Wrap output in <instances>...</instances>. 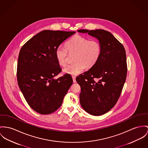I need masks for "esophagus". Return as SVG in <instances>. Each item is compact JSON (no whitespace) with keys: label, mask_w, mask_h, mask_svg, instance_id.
<instances>
[{"label":"esophagus","mask_w":148,"mask_h":148,"mask_svg":"<svg viewBox=\"0 0 148 148\" xmlns=\"http://www.w3.org/2000/svg\"><path fill=\"white\" fill-rule=\"evenodd\" d=\"M72 78H73V82H74V83H75V82H76L75 77H74V76H73V77H72Z\"/></svg>","instance_id":"obj_1"}]
</instances>
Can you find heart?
Wrapping results in <instances>:
<instances>
[{
	"mask_svg": "<svg viewBox=\"0 0 148 148\" xmlns=\"http://www.w3.org/2000/svg\"><path fill=\"white\" fill-rule=\"evenodd\" d=\"M101 50V45L98 40H90L86 37L75 35L66 43V47H57L55 56L58 64L64 66L66 64L68 51L70 54H75L73 58L74 63L66 66L63 71L69 75H77L84 70L86 66L91 68L95 65L100 58Z\"/></svg>",
	"mask_w": 148,
	"mask_h": 148,
	"instance_id": "1",
	"label": "heart"
}]
</instances>
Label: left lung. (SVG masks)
<instances>
[{
  "instance_id": "8db88e82",
  "label": "left lung",
  "mask_w": 148,
  "mask_h": 148,
  "mask_svg": "<svg viewBox=\"0 0 148 148\" xmlns=\"http://www.w3.org/2000/svg\"><path fill=\"white\" fill-rule=\"evenodd\" d=\"M78 32L97 38L101 45L97 61L76 78L81 88L82 107L92 115H101L114 107L122 91L127 72L125 49L108 31L82 29Z\"/></svg>"
}]
</instances>
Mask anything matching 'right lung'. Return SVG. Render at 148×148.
Returning a JSON list of instances; mask_svg holds the SVG:
<instances>
[{
	"label": "right lung",
	"mask_w": 148,
	"mask_h": 148,
	"mask_svg": "<svg viewBox=\"0 0 148 148\" xmlns=\"http://www.w3.org/2000/svg\"><path fill=\"white\" fill-rule=\"evenodd\" d=\"M75 33L43 30L21 48L17 68L18 84L29 105L39 114H51L57 110L73 84L68 74L54 78L61 71L55 51Z\"/></svg>",
	"instance_id": "right-lung-1"
}]
</instances>
